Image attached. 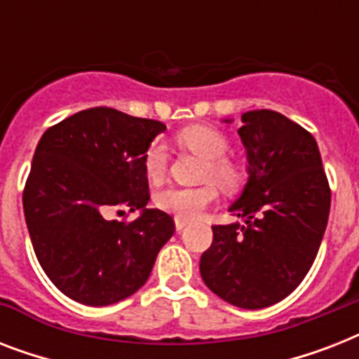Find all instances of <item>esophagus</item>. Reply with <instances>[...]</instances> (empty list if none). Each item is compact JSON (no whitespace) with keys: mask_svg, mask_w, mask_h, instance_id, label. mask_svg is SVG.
Segmentation results:
<instances>
[{"mask_svg":"<svg viewBox=\"0 0 359 359\" xmlns=\"http://www.w3.org/2000/svg\"><path fill=\"white\" fill-rule=\"evenodd\" d=\"M186 225H188V224H186L184 219H179V218L175 219V229L179 231V233H180V231H182V229H184Z\"/></svg>","mask_w":359,"mask_h":359,"instance_id":"esophagus-1","label":"esophagus"}]
</instances>
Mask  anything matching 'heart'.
Returning <instances> with one entry per match:
<instances>
[{
    "label": "heart",
    "instance_id": "1",
    "mask_svg": "<svg viewBox=\"0 0 359 359\" xmlns=\"http://www.w3.org/2000/svg\"><path fill=\"white\" fill-rule=\"evenodd\" d=\"M179 143L184 149L197 154L205 162L203 179L214 180L224 190H233L240 182V169L225 158L229 149L227 137L218 130L208 126H190L179 134ZM145 173L151 180H160L168 169V149L162 141H154L147 149ZM216 188L212 184L197 186V188H182V186H168L156 194V207L163 212L173 214L179 219H196L207 207L216 201Z\"/></svg>",
    "mask_w": 359,
    "mask_h": 359
}]
</instances>
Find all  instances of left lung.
Listing matches in <instances>:
<instances>
[{
	"instance_id": "8db88e82",
	"label": "left lung",
	"mask_w": 359,
	"mask_h": 359,
	"mask_svg": "<svg viewBox=\"0 0 359 359\" xmlns=\"http://www.w3.org/2000/svg\"><path fill=\"white\" fill-rule=\"evenodd\" d=\"M238 135L248 180L229 212L244 224L214 225L199 270L222 300L262 309L287 298L309 272L332 194L317 141L300 124L272 109H253L242 114Z\"/></svg>"
}]
</instances>
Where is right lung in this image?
<instances>
[{
	"instance_id": "right-lung-1",
	"label": "right lung",
	"mask_w": 359,
	"mask_h": 359,
	"mask_svg": "<svg viewBox=\"0 0 359 359\" xmlns=\"http://www.w3.org/2000/svg\"><path fill=\"white\" fill-rule=\"evenodd\" d=\"M165 132L160 121L114 108L70 115L42 134L24 190V214L42 270L65 296L83 306H111L151 276L175 222L147 208V149ZM126 206L140 216L107 218Z\"/></svg>"
}]
</instances>
